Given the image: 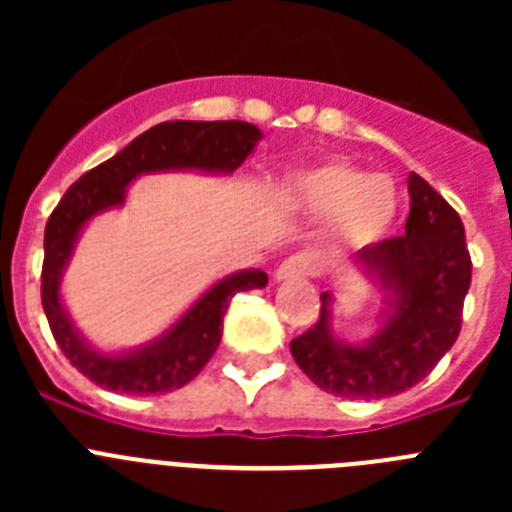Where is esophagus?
Listing matches in <instances>:
<instances>
[{"label": "esophagus", "mask_w": 512, "mask_h": 512, "mask_svg": "<svg viewBox=\"0 0 512 512\" xmlns=\"http://www.w3.org/2000/svg\"><path fill=\"white\" fill-rule=\"evenodd\" d=\"M315 274V259L310 253H295L279 264V269L274 271V279L277 282H287V279H305Z\"/></svg>", "instance_id": "34e87169"}]
</instances>
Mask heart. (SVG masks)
Returning a JSON list of instances; mask_svg holds the SVG:
<instances>
[{"mask_svg": "<svg viewBox=\"0 0 512 512\" xmlns=\"http://www.w3.org/2000/svg\"><path fill=\"white\" fill-rule=\"evenodd\" d=\"M292 200L330 220V241L346 251L374 246L390 233L400 212V192L390 176L348 161H330L292 179Z\"/></svg>", "mask_w": 512, "mask_h": 512, "instance_id": "b5f03b06", "label": "heart"}]
</instances>
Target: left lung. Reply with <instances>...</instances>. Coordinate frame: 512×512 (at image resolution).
<instances>
[{"label": "left lung", "mask_w": 512, "mask_h": 512, "mask_svg": "<svg viewBox=\"0 0 512 512\" xmlns=\"http://www.w3.org/2000/svg\"><path fill=\"white\" fill-rule=\"evenodd\" d=\"M405 233L356 253V266L384 292V323L369 341H338L330 325L333 295H320L318 323L289 343L297 366L323 392L351 400L400 395L433 372L461 330L472 259L464 223L425 182L408 176Z\"/></svg>", "instance_id": "1"}]
</instances>
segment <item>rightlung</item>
<instances>
[{"mask_svg":"<svg viewBox=\"0 0 512 512\" xmlns=\"http://www.w3.org/2000/svg\"><path fill=\"white\" fill-rule=\"evenodd\" d=\"M261 140V130L241 120H171L153 125L120 153L94 166L63 194L45 225L43 310L63 356L99 387L125 395H164L192 382L223 338V318L235 292L266 287V271H238L212 284L166 333L128 354H99L84 341L61 302V277L81 228L99 212L120 207L128 184L151 171L194 169L230 174Z\"/></svg>","mask_w":512,"mask_h":512,"instance_id":"obj_1","label":"right lung"}]
</instances>
